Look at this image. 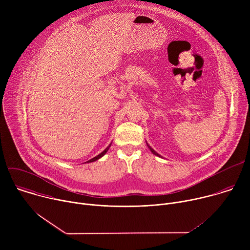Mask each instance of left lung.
Segmentation results:
<instances>
[{
  "mask_svg": "<svg viewBox=\"0 0 250 250\" xmlns=\"http://www.w3.org/2000/svg\"><path fill=\"white\" fill-rule=\"evenodd\" d=\"M146 145H147L148 148L150 149V151H151V152H152L154 155H156V156H158V157H161V158H163V157H162L160 154H158V153H157V152H156V151H155V150H154V149H153V148H152V147H151V146H150L147 144V142H146Z\"/></svg>",
  "mask_w": 250,
  "mask_h": 250,
  "instance_id": "left-lung-1",
  "label": "left lung"
}]
</instances>
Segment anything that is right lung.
<instances>
[{
    "mask_svg": "<svg viewBox=\"0 0 250 250\" xmlns=\"http://www.w3.org/2000/svg\"><path fill=\"white\" fill-rule=\"evenodd\" d=\"M111 145H112V142H111V144L109 145V146L108 147H106L103 152H101L99 155H97V156H95L94 158H92V159H90V160H88V161H86L85 163H91V162H94V161H96V160H98V159H100L101 157H103L106 152H108V150H109V148L111 147Z\"/></svg>",
    "mask_w": 250,
    "mask_h": 250,
    "instance_id": "1",
    "label": "right lung"
}]
</instances>
